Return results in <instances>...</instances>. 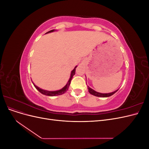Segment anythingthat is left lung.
I'll list each match as a JSON object with an SVG mask.
<instances>
[{"label": "left lung", "instance_id": "obj_1", "mask_svg": "<svg viewBox=\"0 0 149 149\" xmlns=\"http://www.w3.org/2000/svg\"><path fill=\"white\" fill-rule=\"evenodd\" d=\"M88 91L89 92L90 94H91L92 95H94L95 96H97V97H109L112 95H113V94L116 93L117 91H118V90H116V91H115L114 92H112V93H105V94H103V93H98V92H96L94 91V90H93V89H91V88H89L88 86Z\"/></svg>", "mask_w": 149, "mask_h": 149}]
</instances>
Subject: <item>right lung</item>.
Instances as JSON below:
<instances>
[{
    "instance_id": "1",
    "label": "right lung",
    "mask_w": 149,
    "mask_h": 149,
    "mask_svg": "<svg viewBox=\"0 0 149 149\" xmlns=\"http://www.w3.org/2000/svg\"><path fill=\"white\" fill-rule=\"evenodd\" d=\"M53 31H55V30H52L50 31H48V32H47L46 33H50V32H53ZM77 66H76L74 68V69L71 71V76H70V78L69 79L66 85L65 86V87L63 88L62 89H61L60 90H58V91H46V90H43L42 89H40V88L37 87V86H35L34 84V86L36 88V89H37L38 91L41 93L42 94H44V95H47V96H58V95H61V94H64L65 92L67 91V90L68 89V88L70 86V84L71 83V81L72 79V78H73V76L75 74V71H76V68Z\"/></svg>"
}]
</instances>
